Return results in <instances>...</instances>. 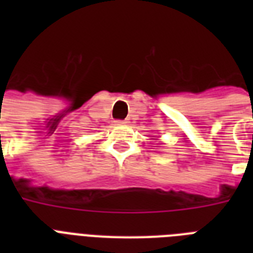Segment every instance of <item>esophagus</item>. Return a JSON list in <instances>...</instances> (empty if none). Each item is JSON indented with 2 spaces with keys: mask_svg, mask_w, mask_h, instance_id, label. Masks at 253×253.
<instances>
[{
  "mask_svg": "<svg viewBox=\"0 0 253 253\" xmlns=\"http://www.w3.org/2000/svg\"><path fill=\"white\" fill-rule=\"evenodd\" d=\"M115 123H117V125H126V121H115Z\"/></svg>",
  "mask_w": 253,
  "mask_h": 253,
  "instance_id": "1",
  "label": "esophagus"
}]
</instances>
